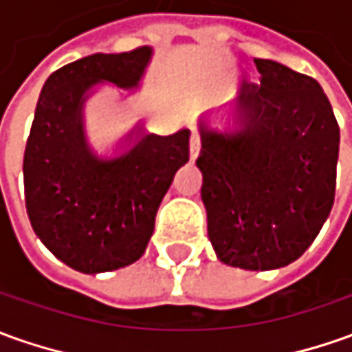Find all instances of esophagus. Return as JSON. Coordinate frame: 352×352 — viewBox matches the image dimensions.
I'll list each match as a JSON object with an SVG mask.
<instances>
[{"label":"esophagus","instance_id":"obj_1","mask_svg":"<svg viewBox=\"0 0 352 352\" xmlns=\"http://www.w3.org/2000/svg\"><path fill=\"white\" fill-rule=\"evenodd\" d=\"M200 136L196 135V133H192V136H190V160H196L198 157V154H200Z\"/></svg>","mask_w":352,"mask_h":352}]
</instances>
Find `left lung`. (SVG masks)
<instances>
[{
  "label": "left lung",
  "mask_w": 352,
  "mask_h": 352,
  "mask_svg": "<svg viewBox=\"0 0 352 352\" xmlns=\"http://www.w3.org/2000/svg\"><path fill=\"white\" fill-rule=\"evenodd\" d=\"M236 100V129L200 121L202 202L217 258L266 272L302 256L336 198L339 125L322 86L272 59Z\"/></svg>",
  "instance_id": "8db88e82"
}]
</instances>
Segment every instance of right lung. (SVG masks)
Returning <instances> with one entry per match:
<instances>
[{
    "instance_id": "right-lung-1",
    "label": "right lung",
    "mask_w": 352,
    "mask_h": 352,
    "mask_svg": "<svg viewBox=\"0 0 352 352\" xmlns=\"http://www.w3.org/2000/svg\"><path fill=\"white\" fill-rule=\"evenodd\" d=\"M152 57L142 45L125 54H94L47 76L26 140V212L38 239L63 264L102 274L136 262L154 233L156 212L177 169L188 162L190 131L126 136L135 144L116 157L88 146L82 107L92 88H136Z\"/></svg>"
}]
</instances>
